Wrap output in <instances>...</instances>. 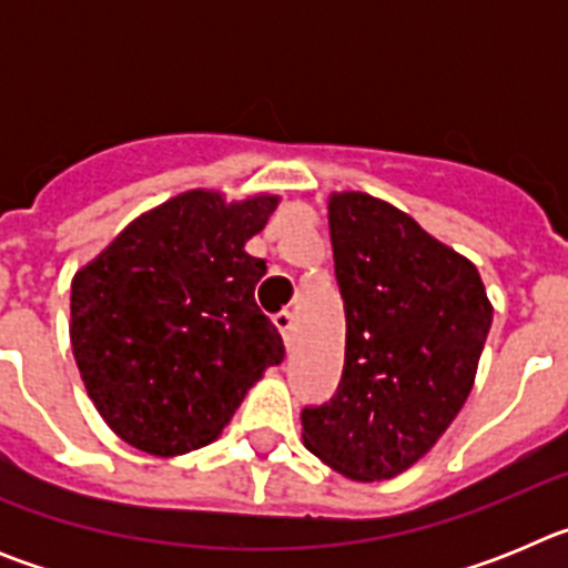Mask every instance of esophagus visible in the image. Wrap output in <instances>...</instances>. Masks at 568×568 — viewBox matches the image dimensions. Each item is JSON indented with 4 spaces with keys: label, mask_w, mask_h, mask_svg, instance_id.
I'll use <instances>...</instances> for the list:
<instances>
[{
    "label": "esophagus",
    "mask_w": 568,
    "mask_h": 568,
    "mask_svg": "<svg viewBox=\"0 0 568 568\" xmlns=\"http://www.w3.org/2000/svg\"><path fill=\"white\" fill-rule=\"evenodd\" d=\"M273 324L278 327L281 338H284V346L290 349V346H293V329H295L293 313H290V310H281V313L273 318Z\"/></svg>",
    "instance_id": "obj_1"
}]
</instances>
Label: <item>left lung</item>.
Masks as SVG:
<instances>
[{"label":"left lung","instance_id":"obj_1","mask_svg":"<svg viewBox=\"0 0 568 568\" xmlns=\"http://www.w3.org/2000/svg\"><path fill=\"white\" fill-rule=\"evenodd\" d=\"M329 241L344 375L327 404L304 406V446L346 478H395L469 398L491 304L469 258L375 195H329Z\"/></svg>","mask_w":568,"mask_h":568}]
</instances>
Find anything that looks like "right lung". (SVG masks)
Listing matches in <instances>:
<instances>
[{"mask_svg":"<svg viewBox=\"0 0 568 568\" xmlns=\"http://www.w3.org/2000/svg\"><path fill=\"white\" fill-rule=\"evenodd\" d=\"M278 195L187 190L142 213L70 284V344L90 400L124 444L193 453L222 435L284 344L255 304L267 264L244 250Z\"/></svg>","mask_w":568,"mask_h":568,"instance_id":"add662e5","label":"right lung"}]
</instances>
